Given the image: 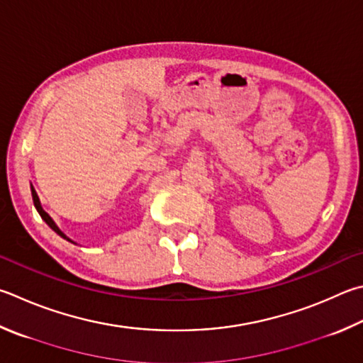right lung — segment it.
Wrapping results in <instances>:
<instances>
[{
  "instance_id": "right-lung-1",
  "label": "right lung",
  "mask_w": 363,
  "mask_h": 363,
  "mask_svg": "<svg viewBox=\"0 0 363 363\" xmlns=\"http://www.w3.org/2000/svg\"><path fill=\"white\" fill-rule=\"evenodd\" d=\"M31 195H33V203H35V206H36V209H38V213H39V216H41V217H43V219L45 220V223H48V225H49V227H50L52 230H54V232H55V233H58V235H60V236H62V238H67V236H65V235H63V232H60V228H58V227L55 225V222L50 219V216H49L48 213H45V211L43 209V206H41V203H39V199H38V194H36V190H35V187H33V186H31ZM67 240H68V238H67ZM68 241H71V240H68Z\"/></svg>"
}]
</instances>
